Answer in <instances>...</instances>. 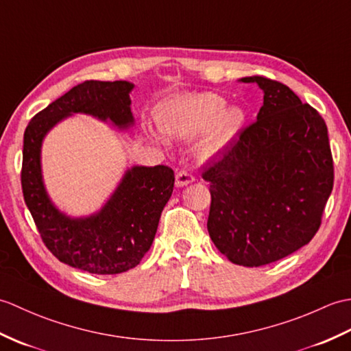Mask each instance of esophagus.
I'll list each match as a JSON object with an SVG mask.
<instances>
[{"instance_id": "34e87169", "label": "esophagus", "mask_w": 351, "mask_h": 351, "mask_svg": "<svg viewBox=\"0 0 351 351\" xmlns=\"http://www.w3.org/2000/svg\"><path fill=\"white\" fill-rule=\"evenodd\" d=\"M196 178L193 173L187 170H181L176 173V185L178 187H185V185H189L191 182H195Z\"/></svg>"}]
</instances>
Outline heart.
I'll return each mask as SVG.
<instances>
[{"mask_svg":"<svg viewBox=\"0 0 351 351\" xmlns=\"http://www.w3.org/2000/svg\"><path fill=\"white\" fill-rule=\"evenodd\" d=\"M225 99L215 93L187 95L175 99L160 114L164 131L170 136L190 138L208 130L199 152L204 158L223 151L244 122L240 108H225Z\"/></svg>","mask_w":351,"mask_h":351,"instance_id":"b5f03b06","label":"heart"}]
</instances>
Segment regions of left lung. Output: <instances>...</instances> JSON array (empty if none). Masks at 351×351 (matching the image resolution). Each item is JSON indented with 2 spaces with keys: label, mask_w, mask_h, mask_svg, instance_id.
Listing matches in <instances>:
<instances>
[{
  "label": "left lung",
  "mask_w": 351,
  "mask_h": 351,
  "mask_svg": "<svg viewBox=\"0 0 351 351\" xmlns=\"http://www.w3.org/2000/svg\"><path fill=\"white\" fill-rule=\"evenodd\" d=\"M264 92L256 121L240 132L202 178L210 182L208 232L230 263L261 267L308 244L333 189L324 119L285 84L240 80Z\"/></svg>",
  "instance_id": "obj_1"
}]
</instances>
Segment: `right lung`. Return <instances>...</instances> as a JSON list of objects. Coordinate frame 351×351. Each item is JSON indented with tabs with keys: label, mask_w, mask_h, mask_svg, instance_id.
Returning a JSON list of instances; mask_svg holds the SVG:
<instances>
[{
	"label": "right lung",
	"mask_w": 351,
	"mask_h": 351,
	"mask_svg": "<svg viewBox=\"0 0 351 351\" xmlns=\"http://www.w3.org/2000/svg\"><path fill=\"white\" fill-rule=\"evenodd\" d=\"M132 87L126 81H84L39 111L24 132L21 185L42 241L60 263L95 274L123 273L140 264L173 191V170L132 167L98 214L69 219L52 206L45 191L40 146L45 134L72 113L110 119L121 128L131 125Z\"/></svg>",
	"instance_id": "add662e5"
}]
</instances>
